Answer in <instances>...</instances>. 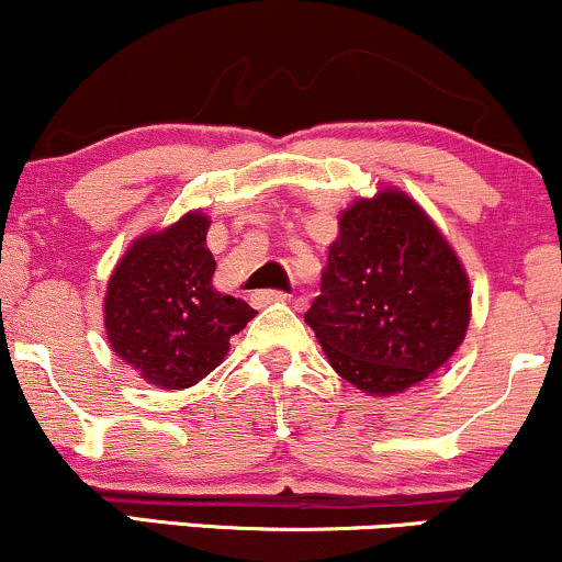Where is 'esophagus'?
Returning a JSON list of instances; mask_svg holds the SVG:
<instances>
[{
    "instance_id": "1",
    "label": "esophagus",
    "mask_w": 562,
    "mask_h": 562,
    "mask_svg": "<svg viewBox=\"0 0 562 562\" xmlns=\"http://www.w3.org/2000/svg\"><path fill=\"white\" fill-rule=\"evenodd\" d=\"M250 301H254V306H272V303H282V301H290L288 293H282V290H256L254 295H250Z\"/></svg>"
}]
</instances>
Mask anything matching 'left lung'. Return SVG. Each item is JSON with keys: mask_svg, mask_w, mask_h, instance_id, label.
Segmentation results:
<instances>
[{"mask_svg": "<svg viewBox=\"0 0 562 562\" xmlns=\"http://www.w3.org/2000/svg\"><path fill=\"white\" fill-rule=\"evenodd\" d=\"M306 325L340 378L367 396H396L465 340L468 272L423 205L383 187L340 211Z\"/></svg>", "mask_w": 562, "mask_h": 562, "instance_id": "obj_1", "label": "left lung"}]
</instances>
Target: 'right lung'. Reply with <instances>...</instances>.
<instances>
[{
    "label": "right lung",
    "instance_id": "add662e5",
    "mask_svg": "<svg viewBox=\"0 0 562 562\" xmlns=\"http://www.w3.org/2000/svg\"><path fill=\"white\" fill-rule=\"evenodd\" d=\"M211 218L187 211L164 229L139 235L108 280V344L145 383L182 391L224 362L229 338L256 317L240 299L214 288L205 248Z\"/></svg>",
    "mask_w": 562,
    "mask_h": 562
}]
</instances>
